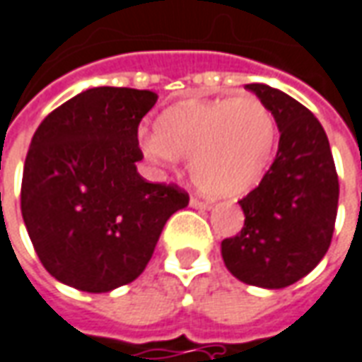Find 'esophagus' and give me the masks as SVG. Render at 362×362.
Returning a JSON list of instances; mask_svg holds the SVG:
<instances>
[{
  "label": "esophagus",
  "instance_id": "esophagus-1",
  "mask_svg": "<svg viewBox=\"0 0 362 362\" xmlns=\"http://www.w3.org/2000/svg\"><path fill=\"white\" fill-rule=\"evenodd\" d=\"M189 206L192 207H198V209H209V202H206V199H199V198H192L189 199Z\"/></svg>",
  "mask_w": 362,
  "mask_h": 362
}]
</instances>
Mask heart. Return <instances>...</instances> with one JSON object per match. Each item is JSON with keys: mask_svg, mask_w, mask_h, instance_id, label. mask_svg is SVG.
Here are the masks:
<instances>
[{"mask_svg": "<svg viewBox=\"0 0 362 362\" xmlns=\"http://www.w3.org/2000/svg\"><path fill=\"white\" fill-rule=\"evenodd\" d=\"M276 119L255 95L186 102L164 110L155 137L141 141L155 164L189 160V174L211 196H237L255 186L276 146Z\"/></svg>", "mask_w": 362, "mask_h": 362, "instance_id": "obj_1", "label": "heart"}]
</instances>
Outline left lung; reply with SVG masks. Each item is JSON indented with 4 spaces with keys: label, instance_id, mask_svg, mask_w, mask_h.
I'll list each match as a JSON object with an SVG mask.
<instances>
[{
    "label": "left lung",
    "instance_id": "obj_1",
    "mask_svg": "<svg viewBox=\"0 0 362 362\" xmlns=\"http://www.w3.org/2000/svg\"><path fill=\"white\" fill-rule=\"evenodd\" d=\"M280 129L276 158L239 206L245 225L221 241L227 270L245 284L286 288L312 272L329 249L339 180L329 141L312 111L288 93L247 84Z\"/></svg>",
    "mask_w": 362,
    "mask_h": 362
}]
</instances>
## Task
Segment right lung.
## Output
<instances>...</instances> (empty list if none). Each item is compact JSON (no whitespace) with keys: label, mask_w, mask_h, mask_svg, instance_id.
I'll use <instances>...</instances> for the list:
<instances>
[{"label":"right lung","mask_w":362,"mask_h":362,"mask_svg":"<svg viewBox=\"0 0 362 362\" xmlns=\"http://www.w3.org/2000/svg\"><path fill=\"white\" fill-rule=\"evenodd\" d=\"M156 98L92 88L50 111L33 135L23 221L42 267L68 286L100 294L133 282L168 217L188 206L186 189L137 173L139 123Z\"/></svg>","instance_id":"right-lung-1"}]
</instances>
